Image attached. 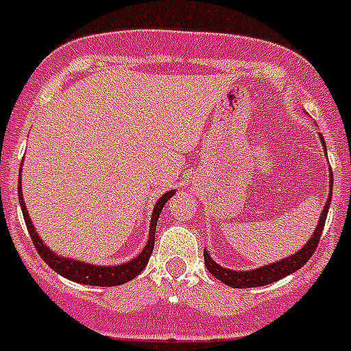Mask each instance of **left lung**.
<instances>
[{
	"instance_id": "left-lung-1",
	"label": "left lung",
	"mask_w": 351,
	"mask_h": 351,
	"mask_svg": "<svg viewBox=\"0 0 351 351\" xmlns=\"http://www.w3.org/2000/svg\"><path fill=\"white\" fill-rule=\"evenodd\" d=\"M322 142H324V137L320 135ZM325 147V142H324ZM327 153V151H325ZM330 200H332V172H330V195H328V200L325 202L324 210L320 214V221H318V226H316L315 234L311 235L308 243L304 244L302 250H299L297 253H293L291 256H287V258L280 260V262L269 263V265H263L260 269H253V271H230V269H225L221 265L214 262L209 256L207 251H204V260H206V267L214 278H218L219 281H223L225 285L232 288H255V287H265V285H271L274 281L281 280L285 276L291 274V272H297L302 265H306L311 255L315 253L316 246L320 243L322 232H324L325 219H327L328 206H330Z\"/></svg>"
}]
</instances>
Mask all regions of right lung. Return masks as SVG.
<instances>
[{"mask_svg":"<svg viewBox=\"0 0 351 351\" xmlns=\"http://www.w3.org/2000/svg\"><path fill=\"white\" fill-rule=\"evenodd\" d=\"M19 202H21V209H23L24 221H26L27 232L31 235V241L35 244L38 255L42 256L43 262L49 263V267L54 269L58 274H61L63 278L70 281H75V283L82 285H91V287H117V285H123L126 281L137 278L144 267L147 265L149 258H151V253L154 250V234H156V223L160 218V213L163 209V206L167 204L170 197H172L176 191H167L163 197L160 198L154 206L153 216H151V226H149V239L147 244L144 246L142 253L138 256H135L133 260H130L128 263H121V265H89L86 262H79V260L71 258H63V256H58L54 251L49 250L45 246V243H42L40 235L35 232V226L31 223L29 214H27L26 204H24L23 198V190H21V181H19Z\"/></svg>","mask_w":351,"mask_h":351,"instance_id":"1","label":"right lung"}]
</instances>
